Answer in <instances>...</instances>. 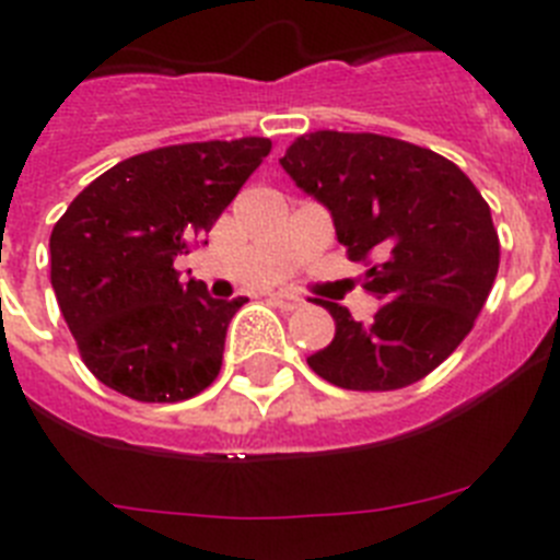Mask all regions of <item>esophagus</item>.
Instances as JSON below:
<instances>
[{
	"label": "esophagus",
	"instance_id": "34e87169",
	"mask_svg": "<svg viewBox=\"0 0 560 560\" xmlns=\"http://www.w3.org/2000/svg\"><path fill=\"white\" fill-rule=\"evenodd\" d=\"M271 300H275V305H280L283 311H296L305 305L303 296L289 294V291H277V294H271Z\"/></svg>",
	"mask_w": 560,
	"mask_h": 560
}]
</instances>
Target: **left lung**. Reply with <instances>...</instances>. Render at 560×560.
Segmentation results:
<instances>
[{
    "instance_id": "obj_1",
    "label": "left lung",
    "mask_w": 560,
    "mask_h": 560,
    "mask_svg": "<svg viewBox=\"0 0 560 560\" xmlns=\"http://www.w3.org/2000/svg\"><path fill=\"white\" fill-rule=\"evenodd\" d=\"M325 207L350 260L375 264L364 291L381 300L370 323L330 311L336 336L308 368L345 389L409 387L457 350L499 271V237L474 182L429 148L381 133L314 131L280 160Z\"/></svg>"
}]
</instances>
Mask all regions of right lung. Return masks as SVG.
Returning a JSON list of instances; mask_svg holds the SVG:
<instances>
[{"mask_svg":"<svg viewBox=\"0 0 560 560\" xmlns=\"http://www.w3.org/2000/svg\"><path fill=\"white\" fill-rule=\"evenodd\" d=\"M271 142H187L137 153L83 187L52 235V289L86 368L145 404L199 395L219 375L246 296L179 283L173 260L212 230Z\"/></svg>","mask_w":560,"mask_h":560,"instance_id":"obj_1","label":"right lung"}]
</instances>
